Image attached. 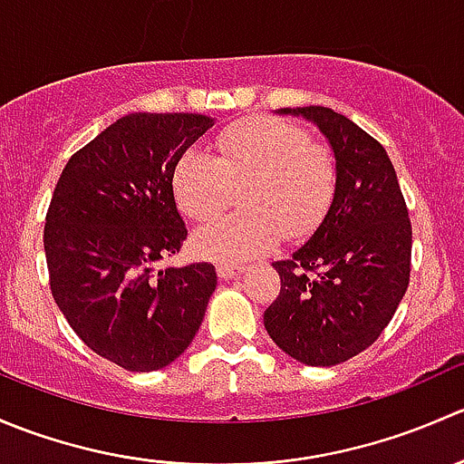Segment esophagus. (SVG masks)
Instances as JSON below:
<instances>
[{"mask_svg": "<svg viewBox=\"0 0 464 464\" xmlns=\"http://www.w3.org/2000/svg\"><path fill=\"white\" fill-rule=\"evenodd\" d=\"M242 271H245V266L242 265H218V276L222 280L236 278V276H240Z\"/></svg>", "mask_w": 464, "mask_h": 464, "instance_id": "obj_1", "label": "esophagus"}]
</instances>
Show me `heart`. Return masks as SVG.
<instances>
[{"mask_svg": "<svg viewBox=\"0 0 464 464\" xmlns=\"http://www.w3.org/2000/svg\"><path fill=\"white\" fill-rule=\"evenodd\" d=\"M218 154L190 148L177 159L170 186L190 219H206L242 188V210L208 219L195 231L193 251L219 265H237L287 240H305L334 204L339 161L330 145L310 141L292 121L246 116L215 139Z\"/></svg>", "mask_w": 464, "mask_h": 464, "instance_id": "obj_1", "label": "heart"}]
</instances>
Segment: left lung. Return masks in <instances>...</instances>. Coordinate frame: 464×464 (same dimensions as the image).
Returning <instances> with one entry per match:
<instances>
[{"mask_svg":"<svg viewBox=\"0 0 464 464\" xmlns=\"http://www.w3.org/2000/svg\"><path fill=\"white\" fill-rule=\"evenodd\" d=\"M292 111V110H283ZM330 139L339 190L307 245L274 262L278 298L265 327L307 366H336L379 339L411 280L413 228L383 145L330 107H298Z\"/></svg>","mask_w":464,"mask_h":464,"instance_id":"left-lung-1","label":"left lung"}]
</instances>
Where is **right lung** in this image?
<instances>
[{
	"label": "right lung",
	"instance_id": "right-lung-1",
	"mask_svg": "<svg viewBox=\"0 0 464 464\" xmlns=\"http://www.w3.org/2000/svg\"><path fill=\"white\" fill-rule=\"evenodd\" d=\"M213 119L128 114L64 166L44 222L49 285L72 330L116 366L150 372L175 362L204 319L210 262L154 271L188 237L170 177Z\"/></svg>",
	"mask_w": 464,
	"mask_h": 464
}]
</instances>
